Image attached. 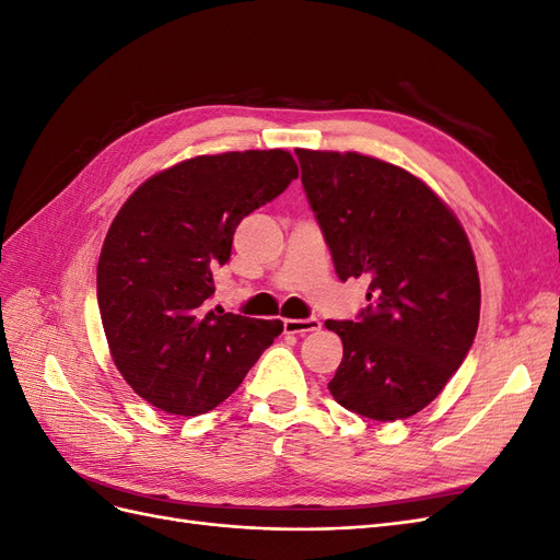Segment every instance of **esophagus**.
<instances>
[{
    "mask_svg": "<svg viewBox=\"0 0 560 560\" xmlns=\"http://www.w3.org/2000/svg\"><path fill=\"white\" fill-rule=\"evenodd\" d=\"M284 334H311L319 329V319L317 317H308V319H282Z\"/></svg>",
    "mask_w": 560,
    "mask_h": 560,
    "instance_id": "obj_1",
    "label": "esophagus"
}]
</instances>
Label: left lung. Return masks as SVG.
Instances as JSON below:
<instances>
[{
    "mask_svg": "<svg viewBox=\"0 0 560 560\" xmlns=\"http://www.w3.org/2000/svg\"><path fill=\"white\" fill-rule=\"evenodd\" d=\"M301 182L341 280L366 276L360 322L329 393L371 420L409 418L442 393L479 327L481 284L460 219L430 186L358 151L296 149Z\"/></svg>",
    "mask_w": 560,
    "mask_h": 560,
    "instance_id": "obj_1",
    "label": "left lung"
}]
</instances>
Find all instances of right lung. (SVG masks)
Masks as SVG:
<instances>
[{"label": "right lung", "mask_w": 560, "mask_h": 560, "mask_svg": "<svg viewBox=\"0 0 560 560\" xmlns=\"http://www.w3.org/2000/svg\"><path fill=\"white\" fill-rule=\"evenodd\" d=\"M296 177L284 149L196 156L151 175L116 212L97 306L118 374L151 406L212 411L282 334L280 319L212 311V270L229 261L243 219Z\"/></svg>", "instance_id": "right-lung-1"}]
</instances>
